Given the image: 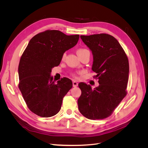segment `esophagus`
<instances>
[{
	"instance_id": "esophagus-1",
	"label": "esophagus",
	"mask_w": 148,
	"mask_h": 148,
	"mask_svg": "<svg viewBox=\"0 0 148 148\" xmlns=\"http://www.w3.org/2000/svg\"><path fill=\"white\" fill-rule=\"evenodd\" d=\"M73 87H77L78 86V83H77L76 81L74 80L73 82Z\"/></svg>"
}]
</instances>
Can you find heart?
I'll use <instances>...</instances> for the list:
<instances>
[{
	"label": "heart",
	"instance_id": "obj_1",
	"mask_svg": "<svg viewBox=\"0 0 148 148\" xmlns=\"http://www.w3.org/2000/svg\"><path fill=\"white\" fill-rule=\"evenodd\" d=\"M86 51H89L86 49H79L78 50H77V54H78V55H80V54H83V53L86 52ZM65 55H66V54L64 53L63 55H62V58H63V59L65 58Z\"/></svg>",
	"mask_w": 148,
	"mask_h": 148
}]
</instances>
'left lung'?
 Instances as JSON below:
<instances>
[{
	"mask_svg": "<svg viewBox=\"0 0 148 148\" xmlns=\"http://www.w3.org/2000/svg\"><path fill=\"white\" fill-rule=\"evenodd\" d=\"M92 51V69L97 73L98 87L79 84L82 94L77 101L80 112L88 119H103L110 116L127 95L128 59L118 41L106 34L81 35Z\"/></svg>",
	"mask_w": 148,
	"mask_h": 148,
	"instance_id": "obj_1",
	"label": "left lung"
}]
</instances>
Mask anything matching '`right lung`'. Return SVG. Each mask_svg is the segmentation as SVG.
Segmentation results:
<instances>
[{
  "mask_svg": "<svg viewBox=\"0 0 148 148\" xmlns=\"http://www.w3.org/2000/svg\"><path fill=\"white\" fill-rule=\"evenodd\" d=\"M79 36L48 30L34 36L23 52L18 69V88L30 110L38 116L56 114L72 88L71 80L64 77L56 83L51 73L60 64L63 54L77 44Z\"/></svg>",
  "mask_w": 148,
  "mask_h": 148,
  "instance_id": "right-lung-1",
  "label": "right lung"
}]
</instances>
